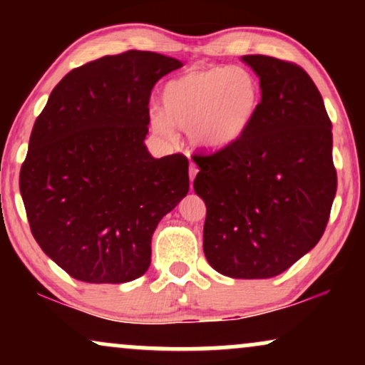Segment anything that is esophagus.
<instances>
[{"label":"esophagus","mask_w":365,"mask_h":365,"mask_svg":"<svg viewBox=\"0 0 365 365\" xmlns=\"http://www.w3.org/2000/svg\"><path fill=\"white\" fill-rule=\"evenodd\" d=\"M196 174H197V166L196 164H189V179H191V182L194 181V178H196Z\"/></svg>","instance_id":"1"}]
</instances>
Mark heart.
<instances>
[{
    "mask_svg": "<svg viewBox=\"0 0 365 365\" xmlns=\"http://www.w3.org/2000/svg\"><path fill=\"white\" fill-rule=\"evenodd\" d=\"M262 101V88L242 66L192 68L166 83L161 111L153 129L171 136L173 126L186 129L192 144L217 151L232 146L252 126Z\"/></svg>",
    "mask_w": 365,
    "mask_h": 365,
    "instance_id": "b5f03b06",
    "label": "heart"
}]
</instances>
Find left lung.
<instances>
[{
    "mask_svg": "<svg viewBox=\"0 0 365 365\" xmlns=\"http://www.w3.org/2000/svg\"><path fill=\"white\" fill-rule=\"evenodd\" d=\"M262 88L249 131L232 146L196 154L194 191L206 202L204 254L234 279L281 274L319 242L337 191L332 124L297 64L242 56Z\"/></svg>",
    "mask_w": 365,
    "mask_h": 365,
    "instance_id": "obj_1",
    "label": "left lung"
}]
</instances>
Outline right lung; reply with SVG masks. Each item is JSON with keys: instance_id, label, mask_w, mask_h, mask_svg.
Masks as SVG:
<instances>
[{"instance_id": "add662e5", "label": "right lung", "mask_w": 365, "mask_h": 365, "mask_svg": "<svg viewBox=\"0 0 365 365\" xmlns=\"http://www.w3.org/2000/svg\"><path fill=\"white\" fill-rule=\"evenodd\" d=\"M181 66L136 49L99 58L69 71L34 123L19 173L29 227L78 281L141 277L154 229L189 191L187 158L144 144L154 84Z\"/></svg>"}]
</instances>
